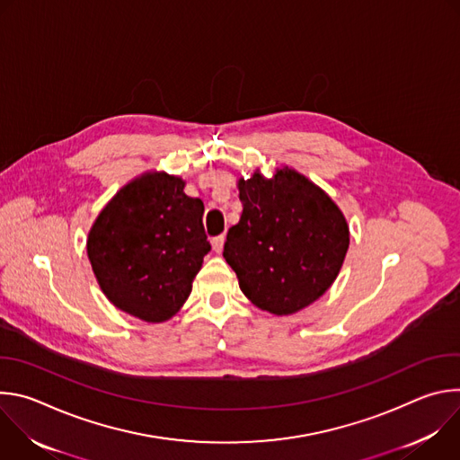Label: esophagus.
Segmentation results:
<instances>
[{
    "label": "esophagus",
    "instance_id": "1",
    "mask_svg": "<svg viewBox=\"0 0 460 460\" xmlns=\"http://www.w3.org/2000/svg\"><path fill=\"white\" fill-rule=\"evenodd\" d=\"M224 242H226V236L222 234V236H215L213 240H211V247H213V251L215 252H222V249H224Z\"/></svg>",
    "mask_w": 460,
    "mask_h": 460
}]
</instances>
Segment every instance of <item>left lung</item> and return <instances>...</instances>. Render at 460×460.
Wrapping results in <instances>:
<instances>
[{
    "instance_id": "left-lung-1",
    "label": "left lung",
    "mask_w": 460,
    "mask_h": 460,
    "mask_svg": "<svg viewBox=\"0 0 460 460\" xmlns=\"http://www.w3.org/2000/svg\"><path fill=\"white\" fill-rule=\"evenodd\" d=\"M236 185L242 215L227 233L224 258L242 293L277 316L302 311L342 270L349 247L344 213L322 187L288 165L271 178L256 169Z\"/></svg>"
}]
</instances>
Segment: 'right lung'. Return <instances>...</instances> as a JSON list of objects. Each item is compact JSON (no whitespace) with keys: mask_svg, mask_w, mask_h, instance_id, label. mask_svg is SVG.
I'll use <instances>...</instances> for the list:
<instances>
[{"mask_svg":"<svg viewBox=\"0 0 460 460\" xmlns=\"http://www.w3.org/2000/svg\"><path fill=\"white\" fill-rule=\"evenodd\" d=\"M183 187L180 176L146 171L112 196L87 234V256L107 300L149 323L181 309L211 251L204 202Z\"/></svg>","mask_w":460,"mask_h":460,"instance_id":"obj_1","label":"right lung"}]
</instances>
